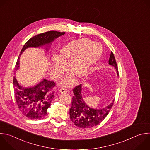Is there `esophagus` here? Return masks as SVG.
<instances>
[{"mask_svg": "<svg viewBox=\"0 0 150 150\" xmlns=\"http://www.w3.org/2000/svg\"><path fill=\"white\" fill-rule=\"evenodd\" d=\"M60 93H67L68 92V89L67 88H61L59 91Z\"/></svg>", "mask_w": 150, "mask_h": 150, "instance_id": "esophagus-1", "label": "esophagus"}]
</instances>
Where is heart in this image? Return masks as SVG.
Listing matches in <instances>:
<instances>
[{
  "instance_id": "b5f03b06",
  "label": "heart",
  "mask_w": 150,
  "mask_h": 150,
  "mask_svg": "<svg viewBox=\"0 0 150 150\" xmlns=\"http://www.w3.org/2000/svg\"><path fill=\"white\" fill-rule=\"evenodd\" d=\"M101 54V46L86 38L72 41L64 46L61 50L60 58L55 57L53 59V68L59 76L68 70L67 65L69 64L72 71L62 79L61 85H73L76 80V75L81 79H85Z\"/></svg>"
}]
</instances>
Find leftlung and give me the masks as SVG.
<instances>
[{
  "label": "left lung",
  "mask_w": 150,
  "mask_h": 150,
  "mask_svg": "<svg viewBox=\"0 0 150 150\" xmlns=\"http://www.w3.org/2000/svg\"><path fill=\"white\" fill-rule=\"evenodd\" d=\"M108 64L113 66L118 75L117 64L115 57L111 52ZM74 95L72 98V106L69 110L70 118L76 127L81 128H90L101 123L107 116L112 108L114 100L108 105L101 109L89 107L82 96V85L76 86L74 89Z\"/></svg>",
  "instance_id": "8db88e82"
}]
</instances>
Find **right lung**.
I'll return each mask as SVG.
<instances>
[{"mask_svg":"<svg viewBox=\"0 0 150 150\" xmlns=\"http://www.w3.org/2000/svg\"><path fill=\"white\" fill-rule=\"evenodd\" d=\"M65 32L48 31L38 34L30 38L23 46L19 57L28 47H40L46 46V51H48L49 45L58 37ZM19 57L16 62L15 70L19 68ZM15 99L19 110L27 118L31 120H40L47 114L48 108L54 97V92L52 89L55 86L53 81L43 79L38 84L25 88L18 83L15 77L13 81Z\"/></svg>","mask_w":150,"mask_h":150,"instance_id":"add662e5","label":"right lung"}]
</instances>
